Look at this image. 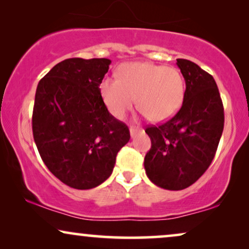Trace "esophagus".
<instances>
[{
	"instance_id": "obj_1",
	"label": "esophagus",
	"mask_w": 249,
	"mask_h": 249,
	"mask_svg": "<svg viewBox=\"0 0 249 249\" xmlns=\"http://www.w3.org/2000/svg\"><path fill=\"white\" fill-rule=\"evenodd\" d=\"M140 131H141V129L138 128V127H134V125H131V127H130V135H131V137L136 136V135Z\"/></svg>"
}]
</instances>
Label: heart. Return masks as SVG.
Returning a JSON list of instances; mask_svg holds the SVG:
<instances>
[{
    "mask_svg": "<svg viewBox=\"0 0 249 249\" xmlns=\"http://www.w3.org/2000/svg\"><path fill=\"white\" fill-rule=\"evenodd\" d=\"M119 79L105 77L101 95L115 118H124L137 105L151 121L161 122L176 114L184 99V79L178 70L150 63L124 64Z\"/></svg>",
    "mask_w": 249,
    "mask_h": 249,
    "instance_id": "obj_1",
    "label": "heart"
}]
</instances>
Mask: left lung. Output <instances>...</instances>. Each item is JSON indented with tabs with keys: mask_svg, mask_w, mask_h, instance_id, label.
Here are the masks:
<instances>
[{
	"mask_svg": "<svg viewBox=\"0 0 249 249\" xmlns=\"http://www.w3.org/2000/svg\"><path fill=\"white\" fill-rule=\"evenodd\" d=\"M185 80L182 107L159 125H148L151 148L144 159L151 182L166 190H183L211 166L224 128V108L211 74L188 59H177Z\"/></svg>",
	"mask_w": 249,
	"mask_h": 249,
	"instance_id": "1",
	"label": "left lung"
}]
</instances>
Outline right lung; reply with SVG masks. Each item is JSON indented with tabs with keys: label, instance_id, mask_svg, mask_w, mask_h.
Returning <instances> with one entry per match:
<instances>
[{
	"label": "right lung",
	"instance_id": "right-lung-1",
	"mask_svg": "<svg viewBox=\"0 0 249 249\" xmlns=\"http://www.w3.org/2000/svg\"><path fill=\"white\" fill-rule=\"evenodd\" d=\"M109 64L107 58H70L37 85L34 142L48 169L70 188L89 190L105 182L130 140L128 127L107 111L101 95Z\"/></svg>",
	"mask_w": 249,
	"mask_h": 249
}]
</instances>
